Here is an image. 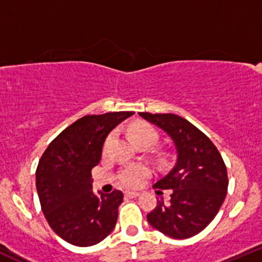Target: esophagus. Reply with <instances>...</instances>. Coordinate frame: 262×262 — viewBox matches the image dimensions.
<instances>
[{"mask_svg": "<svg viewBox=\"0 0 262 262\" xmlns=\"http://www.w3.org/2000/svg\"><path fill=\"white\" fill-rule=\"evenodd\" d=\"M125 195L126 197H129V199H136V197H138L139 193L138 192H125Z\"/></svg>", "mask_w": 262, "mask_h": 262, "instance_id": "1", "label": "esophagus"}]
</instances>
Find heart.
Returning <instances> with one entry per match:
<instances>
[{
  "label": "heart",
  "mask_w": 262,
  "mask_h": 262,
  "mask_svg": "<svg viewBox=\"0 0 262 262\" xmlns=\"http://www.w3.org/2000/svg\"><path fill=\"white\" fill-rule=\"evenodd\" d=\"M129 133H130V137L136 143L141 141H151L154 143V141L157 137L156 129L154 126L148 125V124H137V125H133L130 130H129ZM113 138L114 134H110L107 137L105 142V149H107V147L110 146ZM149 174H151V170L147 166H144V165H134V166H129L124 169L120 172V175H119V179L126 187H137Z\"/></svg>",
  "instance_id": "b5f03b06"
}]
</instances>
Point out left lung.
I'll return each mask as SVG.
<instances>
[{
    "mask_svg": "<svg viewBox=\"0 0 262 262\" xmlns=\"http://www.w3.org/2000/svg\"><path fill=\"white\" fill-rule=\"evenodd\" d=\"M174 142L177 162L155 188L171 189L170 201L157 200L149 224L175 239L199 234L214 220L225 200L228 172L222 155L206 134L174 114L139 113Z\"/></svg>",
    "mask_w": 262,
    "mask_h": 262,
    "instance_id": "1",
    "label": "left lung"
}]
</instances>
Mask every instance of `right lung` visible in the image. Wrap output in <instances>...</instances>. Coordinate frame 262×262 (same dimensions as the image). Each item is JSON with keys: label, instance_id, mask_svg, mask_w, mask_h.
I'll use <instances>...</instances> for the list:
<instances>
[{"label": "right lung", "instance_id": "add662e5", "mask_svg": "<svg viewBox=\"0 0 262 262\" xmlns=\"http://www.w3.org/2000/svg\"><path fill=\"white\" fill-rule=\"evenodd\" d=\"M133 111L85 115L46 148L35 171L40 207L53 232L78 247L97 245L114 230L124 194L96 195L91 170L98 165L106 137Z\"/></svg>", "mask_w": 262, "mask_h": 262}]
</instances>
